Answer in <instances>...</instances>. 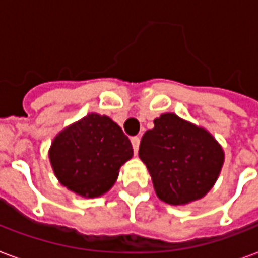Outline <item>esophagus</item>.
Listing matches in <instances>:
<instances>
[{
	"instance_id": "obj_1",
	"label": "esophagus",
	"mask_w": 258,
	"mask_h": 258,
	"mask_svg": "<svg viewBox=\"0 0 258 258\" xmlns=\"http://www.w3.org/2000/svg\"><path fill=\"white\" fill-rule=\"evenodd\" d=\"M140 142H141V140H140V138H138V137H133V138H131V144H133V148H134L135 153H138Z\"/></svg>"
}]
</instances>
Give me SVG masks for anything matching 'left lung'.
Masks as SVG:
<instances>
[{
	"label": "left lung",
	"mask_w": 258,
	"mask_h": 258,
	"mask_svg": "<svg viewBox=\"0 0 258 258\" xmlns=\"http://www.w3.org/2000/svg\"><path fill=\"white\" fill-rule=\"evenodd\" d=\"M153 123L141 140L138 155L157 198L173 206L202 199L221 173L222 146L207 130L175 113H163Z\"/></svg>",
	"instance_id": "1"
}]
</instances>
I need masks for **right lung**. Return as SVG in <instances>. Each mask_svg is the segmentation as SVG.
I'll use <instances>...</instances> for the list:
<instances>
[{"instance_id": "obj_1", "label": "right lung", "mask_w": 258, "mask_h": 258, "mask_svg": "<svg viewBox=\"0 0 258 258\" xmlns=\"http://www.w3.org/2000/svg\"><path fill=\"white\" fill-rule=\"evenodd\" d=\"M134 155L128 137L107 116L90 113L55 135L48 151L60 184L81 198L112 188L120 167Z\"/></svg>"}]
</instances>
